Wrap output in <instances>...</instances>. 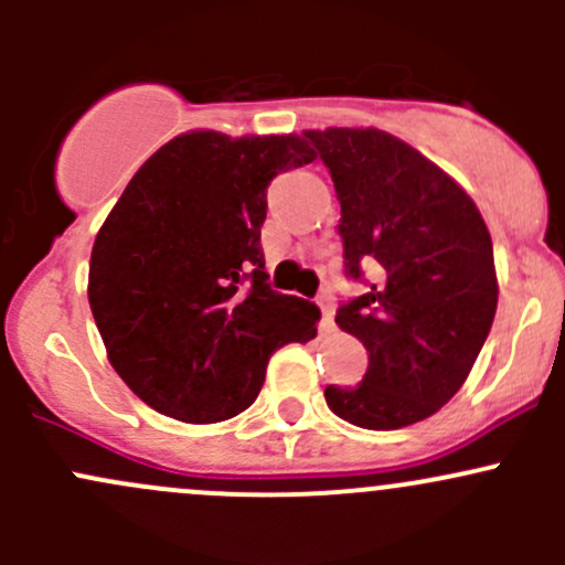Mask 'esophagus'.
Instances as JSON below:
<instances>
[{
	"label": "esophagus",
	"mask_w": 565,
	"mask_h": 565,
	"mask_svg": "<svg viewBox=\"0 0 565 565\" xmlns=\"http://www.w3.org/2000/svg\"><path fill=\"white\" fill-rule=\"evenodd\" d=\"M317 306L319 309H322V319H319V330H322V333H330V330H333V298H330V295H319L317 298Z\"/></svg>",
	"instance_id": "obj_1"
}]
</instances>
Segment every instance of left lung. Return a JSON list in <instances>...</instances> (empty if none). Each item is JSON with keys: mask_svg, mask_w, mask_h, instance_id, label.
Returning <instances> with one entry per match:
<instances>
[{"mask_svg": "<svg viewBox=\"0 0 565 565\" xmlns=\"http://www.w3.org/2000/svg\"><path fill=\"white\" fill-rule=\"evenodd\" d=\"M303 141L333 177L347 278L366 281L335 324L363 341L369 369L328 385V407L361 429L418 424L461 388L492 328V237L457 182L396 136L328 128Z\"/></svg>", "mask_w": 565, "mask_h": 565, "instance_id": "8db88e82", "label": "left lung"}]
</instances>
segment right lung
<instances>
[{"label": "right lung", "instance_id": "obj_1", "mask_svg": "<svg viewBox=\"0 0 565 565\" xmlns=\"http://www.w3.org/2000/svg\"><path fill=\"white\" fill-rule=\"evenodd\" d=\"M315 161L300 136L191 130L134 174L89 259V309L114 372L169 418L250 407L273 352L317 335L319 309L270 289L267 185Z\"/></svg>", "mask_w": 565, "mask_h": 565}]
</instances>
